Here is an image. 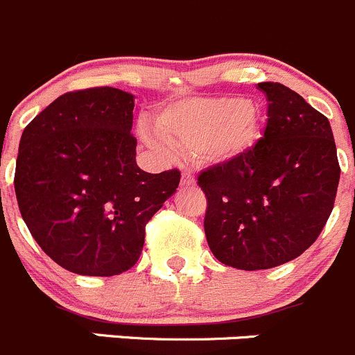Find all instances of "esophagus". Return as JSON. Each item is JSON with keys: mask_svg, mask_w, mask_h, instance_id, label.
<instances>
[{"mask_svg": "<svg viewBox=\"0 0 355 355\" xmlns=\"http://www.w3.org/2000/svg\"><path fill=\"white\" fill-rule=\"evenodd\" d=\"M181 184L183 187H191L195 184V174L191 171H184L183 175H181Z\"/></svg>", "mask_w": 355, "mask_h": 355, "instance_id": "esophagus-1", "label": "esophagus"}]
</instances>
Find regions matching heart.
Returning <instances> with one entry per match:
<instances>
[{"label":"heart","mask_w":355,"mask_h":355,"mask_svg":"<svg viewBox=\"0 0 355 355\" xmlns=\"http://www.w3.org/2000/svg\"><path fill=\"white\" fill-rule=\"evenodd\" d=\"M157 129L160 138L148 134L155 148L228 162L256 143L259 118L254 106L241 97L193 99L162 111Z\"/></svg>","instance_id":"b5f03b06"}]
</instances>
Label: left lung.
Masks as SVG:
<instances>
[{"instance_id": "obj_1", "label": "left lung", "mask_w": 355, "mask_h": 355, "mask_svg": "<svg viewBox=\"0 0 355 355\" xmlns=\"http://www.w3.org/2000/svg\"><path fill=\"white\" fill-rule=\"evenodd\" d=\"M266 94V127L254 146L198 174L212 254L239 270L284 265L305 252L331 214L340 164L329 120L282 83Z\"/></svg>"}]
</instances>
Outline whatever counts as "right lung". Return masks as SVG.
Masks as SVG:
<instances>
[{"label": "right lung", "instance_id": "obj_1", "mask_svg": "<svg viewBox=\"0 0 355 355\" xmlns=\"http://www.w3.org/2000/svg\"><path fill=\"white\" fill-rule=\"evenodd\" d=\"M134 96L113 87L57 97L24 129L15 165L20 214L40 248L80 275L136 265L146 225L180 187L178 168L137 167Z\"/></svg>", "mask_w": 355, "mask_h": 355}]
</instances>
